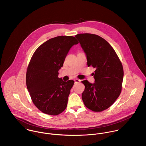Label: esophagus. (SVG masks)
Instances as JSON below:
<instances>
[{"label": "esophagus", "instance_id": "esophagus-1", "mask_svg": "<svg viewBox=\"0 0 146 146\" xmlns=\"http://www.w3.org/2000/svg\"><path fill=\"white\" fill-rule=\"evenodd\" d=\"M80 82V80L79 79H75V83H79Z\"/></svg>", "mask_w": 146, "mask_h": 146}]
</instances>
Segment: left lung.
Returning <instances> with one entry per match:
<instances>
[{"label": "left lung", "instance_id": "1", "mask_svg": "<svg viewBox=\"0 0 146 146\" xmlns=\"http://www.w3.org/2000/svg\"><path fill=\"white\" fill-rule=\"evenodd\" d=\"M87 58L88 66L96 68L95 82L82 81L85 89L82 100L85 106L94 112L109 108L120 96L124 70L122 63L111 45L101 36L92 34L75 36Z\"/></svg>", "mask_w": 146, "mask_h": 146}]
</instances>
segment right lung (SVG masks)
I'll return each mask as SVG.
<instances>
[{"instance_id": "1", "label": "right lung", "mask_w": 146, "mask_h": 146, "mask_svg": "<svg viewBox=\"0 0 146 146\" xmlns=\"http://www.w3.org/2000/svg\"><path fill=\"white\" fill-rule=\"evenodd\" d=\"M79 42L72 36H59L42 44L34 53L29 63L26 86L32 101L42 112L58 115L66 109L74 81L67 82L59 78L70 49Z\"/></svg>"}]
</instances>
